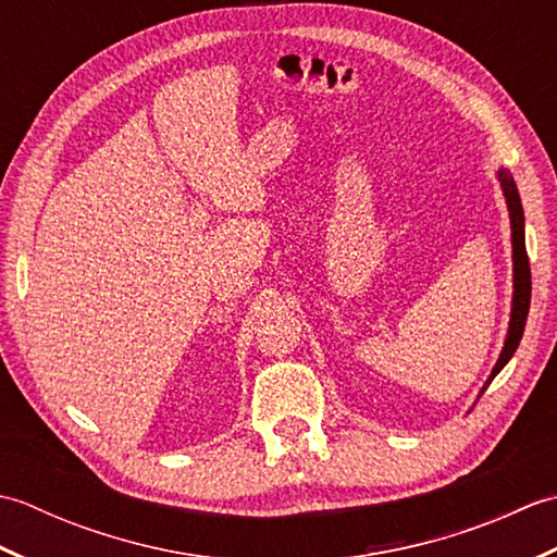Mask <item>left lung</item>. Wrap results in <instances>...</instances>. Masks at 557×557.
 Here are the masks:
<instances>
[{
    "instance_id": "obj_1",
    "label": "left lung",
    "mask_w": 557,
    "mask_h": 557,
    "mask_svg": "<svg viewBox=\"0 0 557 557\" xmlns=\"http://www.w3.org/2000/svg\"><path fill=\"white\" fill-rule=\"evenodd\" d=\"M498 180L503 186V194L507 200V210H510V224H512V270H515V294H512V313H510V327H507L505 347L500 351V359L495 361V369L486 381V387L498 375L505 363L512 359V354L519 347V339L524 335L529 304H531V270H529V256L524 246V210L522 200L517 194V184L507 170H498ZM483 387V389H486Z\"/></svg>"
}]
</instances>
